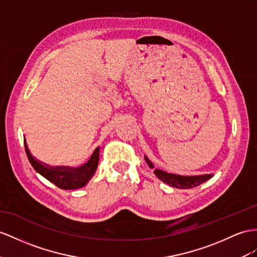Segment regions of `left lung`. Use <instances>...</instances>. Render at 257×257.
Returning <instances> with one entry per match:
<instances>
[{"instance_id":"8db88e82","label":"left lung","mask_w":257,"mask_h":257,"mask_svg":"<svg viewBox=\"0 0 257 257\" xmlns=\"http://www.w3.org/2000/svg\"><path fill=\"white\" fill-rule=\"evenodd\" d=\"M144 160L151 169H154L155 176L162 180L163 182L167 183L168 186L178 189H191L196 186L202 185L203 182L207 181L212 178L214 174H204V175H195V176H181L177 174H170L159 168H154V164L151 162L147 155H144Z\"/></svg>"}]
</instances>
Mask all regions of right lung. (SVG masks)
<instances>
[{
    "instance_id": "add662e5",
    "label": "right lung",
    "mask_w": 257,
    "mask_h": 257,
    "mask_svg": "<svg viewBox=\"0 0 257 257\" xmlns=\"http://www.w3.org/2000/svg\"><path fill=\"white\" fill-rule=\"evenodd\" d=\"M26 154L30 164L36 172L43 176L55 186L63 190H75L84 187L96 172L98 157H100V147H97L87 163L79 167L70 166H50L42 163L30 153V150L25 142Z\"/></svg>"
}]
</instances>
